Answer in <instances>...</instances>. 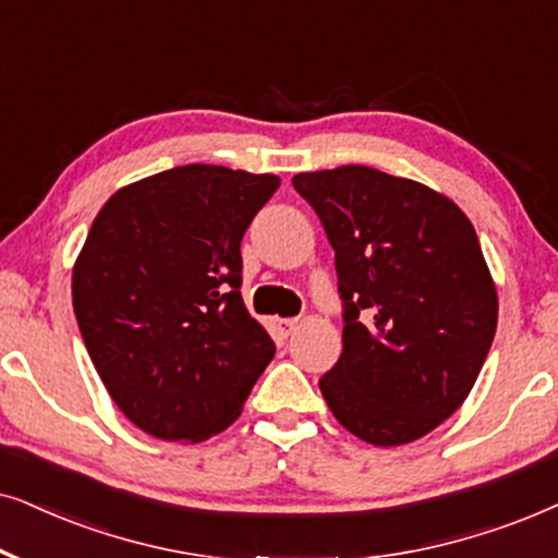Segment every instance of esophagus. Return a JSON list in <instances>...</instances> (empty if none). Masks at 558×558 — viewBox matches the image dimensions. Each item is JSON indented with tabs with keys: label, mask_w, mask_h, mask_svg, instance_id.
Masks as SVG:
<instances>
[{
	"label": "esophagus",
	"mask_w": 558,
	"mask_h": 558,
	"mask_svg": "<svg viewBox=\"0 0 558 558\" xmlns=\"http://www.w3.org/2000/svg\"><path fill=\"white\" fill-rule=\"evenodd\" d=\"M295 326H299V322H295V318H275V331H278L280 339L291 337Z\"/></svg>",
	"instance_id": "esophagus-1"
}]
</instances>
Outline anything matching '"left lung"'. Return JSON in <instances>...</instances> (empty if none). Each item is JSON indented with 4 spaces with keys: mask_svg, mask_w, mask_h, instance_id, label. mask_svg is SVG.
<instances>
[{
    "mask_svg": "<svg viewBox=\"0 0 558 558\" xmlns=\"http://www.w3.org/2000/svg\"><path fill=\"white\" fill-rule=\"evenodd\" d=\"M322 219L344 301L339 362L318 380L333 418L375 447L411 444L470 396L497 291L466 214L367 166L293 175Z\"/></svg>",
    "mask_w": 558,
    "mask_h": 558,
    "instance_id": "left-lung-1",
    "label": "left lung"
}]
</instances>
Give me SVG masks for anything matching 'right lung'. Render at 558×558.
Here are the masks:
<instances>
[{"mask_svg":"<svg viewBox=\"0 0 558 558\" xmlns=\"http://www.w3.org/2000/svg\"><path fill=\"white\" fill-rule=\"evenodd\" d=\"M280 178L181 166L119 189L73 265V311L104 388L162 441L240 418L275 344L244 306L240 244Z\"/></svg>","mask_w":558,"mask_h":558,"instance_id":"1","label":"right lung"}]
</instances>
